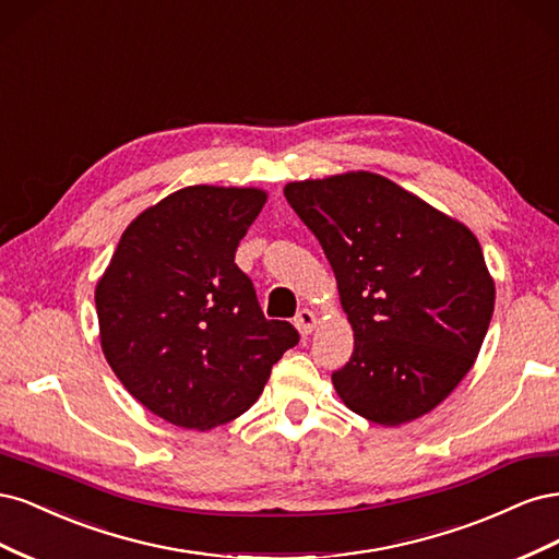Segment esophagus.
Masks as SVG:
<instances>
[{
	"instance_id": "34e87169",
	"label": "esophagus",
	"mask_w": 559,
	"mask_h": 559,
	"mask_svg": "<svg viewBox=\"0 0 559 559\" xmlns=\"http://www.w3.org/2000/svg\"><path fill=\"white\" fill-rule=\"evenodd\" d=\"M294 324H296V329L300 331V335H310V333L314 331V326H317V314H314V310L302 308V310L296 314Z\"/></svg>"
}]
</instances>
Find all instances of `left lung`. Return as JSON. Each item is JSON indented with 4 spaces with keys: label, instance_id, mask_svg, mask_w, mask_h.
<instances>
[{
    "label": "left lung",
    "instance_id": "left-lung-1",
    "mask_svg": "<svg viewBox=\"0 0 559 559\" xmlns=\"http://www.w3.org/2000/svg\"><path fill=\"white\" fill-rule=\"evenodd\" d=\"M284 195L324 249L354 331L331 376L337 396L382 427L431 413L476 364L495 312L476 235L376 173L292 181Z\"/></svg>",
    "mask_w": 559,
    "mask_h": 559
}]
</instances>
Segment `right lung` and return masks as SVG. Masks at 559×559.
<instances>
[{
  "mask_svg": "<svg viewBox=\"0 0 559 559\" xmlns=\"http://www.w3.org/2000/svg\"><path fill=\"white\" fill-rule=\"evenodd\" d=\"M263 189L186 186L126 228L95 286L99 345L116 378L175 427L210 431L240 417L298 343L265 319L235 251Z\"/></svg>",
  "mask_w": 559,
  "mask_h": 559,
  "instance_id": "obj_1",
  "label": "right lung"
}]
</instances>
